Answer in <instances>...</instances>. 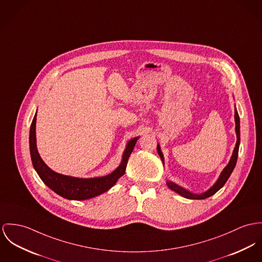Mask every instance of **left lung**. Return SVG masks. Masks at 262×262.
<instances>
[{
  "label": "left lung",
  "mask_w": 262,
  "mask_h": 262,
  "mask_svg": "<svg viewBox=\"0 0 262 262\" xmlns=\"http://www.w3.org/2000/svg\"><path fill=\"white\" fill-rule=\"evenodd\" d=\"M234 120H235V133H236V138H237V141H236V144H235V147L233 149V154L230 158V161L228 162V164L224 167V169L222 170L219 180L216 181V182L213 184V186H211L207 191L203 192L202 194H194V193H191L190 191L184 189L183 187H181L180 185L171 182V181H167V186L176 191L177 193L181 194V196L185 198V199H189V200H204V199H207L211 195H213L215 192H217L222 186L225 184V182L227 181V180L229 179L231 172L233 171L234 167H235V164H236V161H237V157H238V149H239V143H241V121H239V116H238V113L236 111V107L234 110ZM158 152L161 157V161L162 162H164V159H163V155L161 152V147H160V144H158Z\"/></svg>",
  "instance_id": "left-lung-1"
}]
</instances>
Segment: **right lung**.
I'll use <instances>...</instances> for the list:
<instances>
[{
	"label": "right lung",
	"instance_id": "obj_1",
	"mask_svg": "<svg viewBox=\"0 0 262 262\" xmlns=\"http://www.w3.org/2000/svg\"><path fill=\"white\" fill-rule=\"evenodd\" d=\"M36 121L37 113L33 119L30 128V152L34 168L38 172L40 180L52 190H54L60 196L71 201H84L93 199L105 192L112 186H114L118 180L124 174L128 158L139 139L135 138L127 142L120 166L112 173L101 178L79 179L63 176L52 170L40 159L36 143Z\"/></svg>",
	"mask_w": 262,
	"mask_h": 262
}]
</instances>
